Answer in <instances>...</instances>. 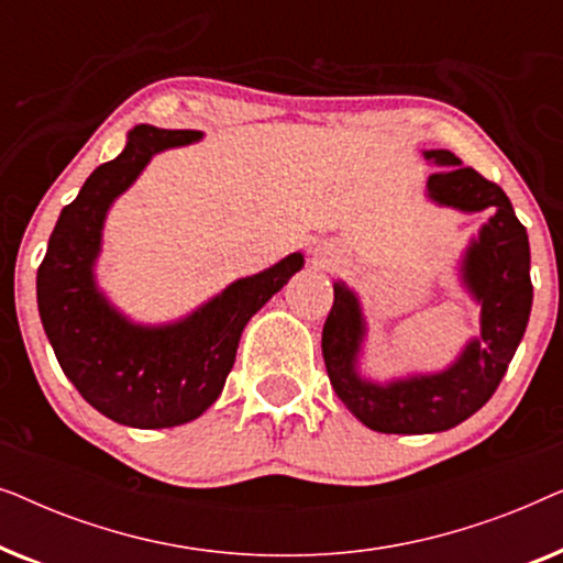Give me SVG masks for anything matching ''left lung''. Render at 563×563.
I'll list each match as a JSON object with an SVG mask.
<instances>
[{
    "label": "left lung",
    "instance_id": "obj_1",
    "mask_svg": "<svg viewBox=\"0 0 563 563\" xmlns=\"http://www.w3.org/2000/svg\"><path fill=\"white\" fill-rule=\"evenodd\" d=\"M426 158L445 166L430 174V199L464 212H492L461 268L482 305V335L445 372L379 387L356 374L364 318L353 291L335 284L322 325V358L338 399L376 433H441L472 418L503 382L533 305L528 233L505 191L472 166H461L451 151H428Z\"/></svg>",
    "mask_w": 563,
    "mask_h": 563
}]
</instances>
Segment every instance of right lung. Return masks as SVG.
Wrapping results in <instances>:
<instances>
[{
    "label": "right lung",
    "mask_w": 563,
    "mask_h": 563,
    "mask_svg": "<svg viewBox=\"0 0 563 563\" xmlns=\"http://www.w3.org/2000/svg\"><path fill=\"white\" fill-rule=\"evenodd\" d=\"M191 141H199L197 130H130L125 151L97 166L79 197L60 210L37 266V310L60 368L95 410L120 426L174 428L199 418L225 387L245 322L305 264L302 253H291L230 284L176 325H133L107 305L91 266L112 199L153 153Z\"/></svg>",
    "instance_id": "1"
}]
</instances>
